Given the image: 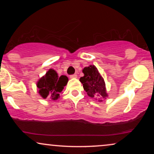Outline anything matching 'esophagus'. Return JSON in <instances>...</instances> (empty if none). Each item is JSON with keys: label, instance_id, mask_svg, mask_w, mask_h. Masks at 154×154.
<instances>
[{"label": "esophagus", "instance_id": "34e87169", "mask_svg": "<svg viewBox=\"0 0 154 154\" xmlns=\"http://www.w3.org/2000/svg\"><path fill=\"white\" fill-rule=\"evenodd\" d=\"M77 74H73L70 75V79H76L77 78Z\"/></svg>", "mask_w": 154, "mask_h": 154}]
</instances>
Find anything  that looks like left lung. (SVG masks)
Returning a JSON list of instances; mask_svg holds the SVG:
<instances>
[{"label": "left lung", "instance_id": "obj_1", "mask_svg": "<svg viewBox=\"0 0 154 154\" xmlns=\"http://www.w3.org/2000/svg\"><path fill=\"white\" fill-rule=\"evenodd\" d=\"M84 76L80 79L83 84L84 90L90 97L98 99L99 102H102L106 99V85L103 78L101 76L97 69L94 65H90L83 69ZM96 99V100H97Z\"/></svg>", "mask_w": 154, "mask_h": 154}]
</instances>
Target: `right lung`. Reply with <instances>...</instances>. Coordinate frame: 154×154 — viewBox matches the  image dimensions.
Returning a JSON list of instances; mask_svg holds the SVG:
<instances>
[{
  "label": "right lung",
  "mask_w": 154,
  "mask_h": 154,
  "mask_svg": "<svg viewBox=\"0 0 154 154\" xmlns=\"http://www.w3.org/2000/svg\"><path fill=\"white\" fill-rule=\"evenodd\" d=\"M68 81L66 75L59 76L54 69H50L37 82L38 93L44 99L48 97L52 100H57L60 97V92L64 89Z\"/></svg>",
  "instance_id": "obj_1"
}]
</instances>
